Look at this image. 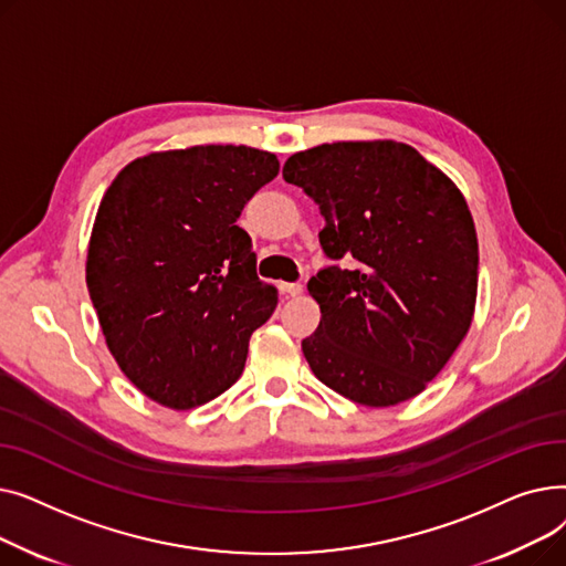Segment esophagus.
<instances>
[{
  "mask_svg": "<svg viewBox=\"0 0 566 566\" xmlns=\"http://www.w3.org/2000/svg\"><path fill=\"white\" fill-rule=\"evenodd\" d=\"M280 291L284 295H291V298H295V295L303 293V284H298V282H280Z\"/></svg>",
  "mask_w": 566,
  "mask_h": 566,
  "instance_id": "obj_1",
  "label": "esophagus"
}]
</instances>
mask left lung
I'll return each mask as SVG.
<instances>
[{
	"mask_svg": "<svg viewBox=\"0 0 566 566\" xmlns=\"http://www.w3.org/2000/svg\"><path fill=\"white\" fill-rule=\"evenodd\" d=\"M325 220L310 280L321 307L303 353L314 376L365 406L420 395L465 337L478 298V233L459 188L412 146L335 142L282 169Z\"/></svg>",
	"mask_w": 566,
	"mask_h": 566,
	"instance_id": "1",
	"label": "left lung"
}]
</instances>
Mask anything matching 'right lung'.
<instances>
[{
    "label": "right lung",
    "instance_id": "1",
    "mask_svg": "<svg viewBox=\"0 0 566 566\" xmlns=\"http://www.w3.org/2000/svg\"><path fill=\"white\" fill-rule=\"evenodd\" d=\"M277 171L268 151L208 144L137 158L103 195L86 286L114 360L154 401L188 410L241 378L277 291L235 220Z\"/></svg>",
    "mask_w": 566,
    "mask_h": 566
}]
</instances>
